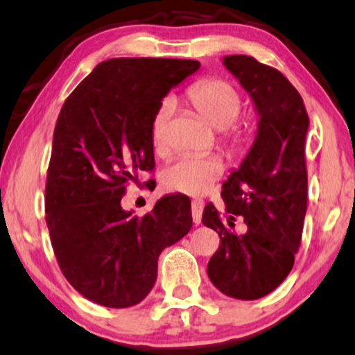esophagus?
I'll use <instances>...</instances> for the list:
<instances>
[{"instance_id":"34e87169","label":"esophagus","mask_w":355,"mask_h":355,"mask_svg":"<svg viewBox=\"0 0 355 355\" xmlns=\"http://www.w3.org/2000/svg\"><path fill=\"white\" fill-rule=\"evenodd\" d=\"M202 209H204V201L202 199H194L191 204V214H193V222L199 225L201 223V217H202Z\"/></svg>"}]
</instances>
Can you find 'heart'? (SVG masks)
<instances>
[{
	"mask_svg": "<svg viewBox=\"0 0 355 355\" xmlns=\"http://www.w3.org/2000/svg\"><path fill=\"white\" fill-rule=\"evenodd\" d=\"M187 98L214 128L220 130V143L230 156H241L246 151L252 130L248 123H236L243 99L232 83L222 78L201 80L188 88ZM171 114L172 103L168 99L162 101L154 112L151 141L157 154H164L167 149ZM222 173L223 164L220 159L182 156L164 171L162 183L168 191L204 194L222 177Z\"/></svg>",
	"mask_w": 355,
	"mask_h": 355,
	"instance_id": "obj_1",
	"label": "heart"
}]
</instances>
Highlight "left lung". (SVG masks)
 I'll list each match as a JSON object with an SVG mask.
<instances>
[{"label":"left lung","mask_w":355,"mask_h":355,"mask_svg":"<svg viewBox=\"0 0 355 355\" xmlns=\"http://www.w3.org/2000/svg\"><path fill=\"white\" fill-rule=\"evenodd\" d=\"M223 64L251 94L259 130L251 151L223 183L225 216L212 202L204 207L202 223L220 236L207 275L227 296L252 301L282 284L301 244L309 116L301 94L275 67L243 54ZM236 216L247 225L243 234L234 232Z\"/></svg>","instance_id":"left-lung-1"}]
</instances>
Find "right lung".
Segmentation results:
<instances>
[{
	"label": "right lung",
	"instance_id": "obj_1",
	"mask_svg": "<svg viewBox=\"0 0 355 355\" xmlns=\"http://www.w3.org/2000/svg\"><path fill=\"white\" fill-rule=\"evenodd\" d=\"M198 69L188 59H107L59 112L44 188L46 225L62 275L99 306L141 302L156 283L161 252L193 227L183 194L159 199L143 217L123 211L121 201L130 180L154 168V112Z\"/></svg>",
	"mask_w": 355,
	"mask_h": 355
}]
</instances>
